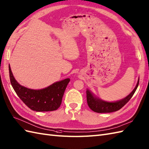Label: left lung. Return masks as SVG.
I'll use <instances>...</instances> for the list:
<instances>
[{
  "label": "left lung",
  "instance_id": "obj_1",
  "mask_svg": "<svg viewBox=\"0 0 149 149\" xmlns=\"http://www.w3.org/2000/svg\"><path fill=\"white\" fill-rule=\"evenodd\" d=\"M138 84H139V79H138L136 87L134 88L133 91L129 95H127L124 99L116 102H108L103 101V100L96 97L89 89H87V91H86V98H87L88 105L93 111L97 113H109L117 111L130 101V100L134 95V92L136 91Z\"/></svg>",
  "mask_w": 149,
  "mask_h": 149
}]
</instances>
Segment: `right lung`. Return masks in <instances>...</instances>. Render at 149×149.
<instances>
[{
	"instance_id": "right-lung-1",
	"label": "right lung",
	"mask_w": 149,
	"mask_h": 149,
	"mask_svg": "<svg viewBox=\"0 0 149 149\" xmlns=\"http://www.w3.org/2000/svg\"><path fill=\"white\" fill-rule=\"evenodd\" d=\"M9 70L10 81L14 90L29 108L36 112H48L56 110L60 107L70 79H65L46 88L36 90L21 86L14 77L10 66Z\"/></svg>"
}]
</instances>
